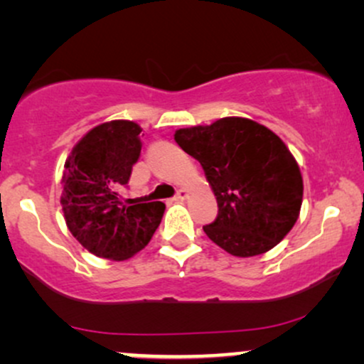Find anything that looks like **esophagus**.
<instances>
[{"mask_svg":"<svg viewBox=\"0 0 364 364\" xmlns=\"http://www.w3.org/2000/svg\"><path fill=\"white\" fill-rule=\"evenodd\" d=\"M187 198H189V191H186V189H181L177 192V196H175V200H186Z\"/></svg>","mask_w":364,"mask_h":364,"instance_id":"obj_1","label":"esophagus"}]
</instances>
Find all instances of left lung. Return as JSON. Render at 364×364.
Masks as SVG:
<instances>
[{"label":"left lung","instance_id":"1","mask_svg":"<svg viewBox=\"0 0 364 364\" xmlns=\"http://www.w3.org/2000/svg\"><path fill=\"white\" fill-rule=\"evenodd\" d=\"M173 138L199 161L216 196V220L203 226L209 240L235 257H254L289 233L300 216L303 177L276 132L247 117H223L177 129Z\"/></svg>","mask_w":364,"mask_h":364}]
</instances>
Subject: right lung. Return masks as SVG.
<instances>
[{
	"mask_svg": "<svg viewBox=\"0 0 364 364\" xmlns=\"http://www.w3.org/2000/svg\"><path fill=\"white\" fill-rule=\"evenodd\" d=\"M141 126L109 121L90 129L64 161L61 206L68 230L97 257L127 260L148 245L165 204H124L119 189L141 153Z\"/></svg>",
	"mask_w": 364,
	"mask_h": 364,
	"instance_id": "right-lung-1",
	"label": "right lung"
}]
</instances>
